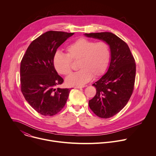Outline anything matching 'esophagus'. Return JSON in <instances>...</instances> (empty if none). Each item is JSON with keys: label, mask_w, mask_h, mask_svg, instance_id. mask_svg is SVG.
I'll list each match as a JSON object with an SVG mask.
<instances>
[{"label": "esophagus", "mask_w": 156, "mask_h": 156, "mask_svg": "<svg viewBox=\"0 0 156 156\" xmlns=\"http://www.w3.org/2000/svg\"><path fill=\"white\" fill-rule=\"evenodd\" d=\"M86 86L85 85H82V86H75L74 88L75 89H80V88H83V87H86Z\"/></svg>", "instance_id": "34e87169"}]
</instances>
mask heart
<instances>
[{"instance_id":"b5f03b06","label":"heart","mask_w":156,"mask_h":156,"mask_svg":"<svg viewBox=\"0 0 156 156\" xmlns=\"http://www.w3.org/2000/svg\"><path fill=\"white\" fill-rule=\"evenodd\" d=\"M67 55L58 53L54 57V66L57 72L68 75L72 71V61H78L81 69L66 80L70 86H81L89 82L93 77L104 73L108 66L110 51L108 45L103 41L97 42L80 38L67 48Z\"/></svg>"}]
</instances>
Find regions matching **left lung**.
Here are the masks:
<instances>
[{
  "label": "left lung",
  "mask_w": 156,
  "mask_h": 156,
  "mask_svg": "<svg viewBox=\"0 0 156 156\" xmlns=\"http://www.w3.org/2000/svg\"><path fill=\"white\" fill-rule=\"evenodd\" d=\"M84 35L105 41L110 49L108 70L92 84L96 88V94L89 100L90 108L97 116L109 118L126 105L132 94L136 73L135 59L127 44L113 33Z\"/></svg>",
  "instance_id": "1"
}]
</instances>
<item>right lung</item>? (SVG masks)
Segmentation results:
<instances>
[{
	"instance_id": "1",
	"label": "right lung",
	"mask_w": 156,
	"mask_h": 156,
	"mask_svg": "<svg viewBox=\"0 0 156 156\" xmlns=\"http://www.w3.org/2000/svg\"><path fill=\"white\" fill-rule=\"evenodd\" d=\"M74 33L50 30L34 40L21 62L22 93L29 104L44 116H53L65 106L70 89L56 88L64 82L54 66L58 48Z\"/></svg>"
}]
</instances>
